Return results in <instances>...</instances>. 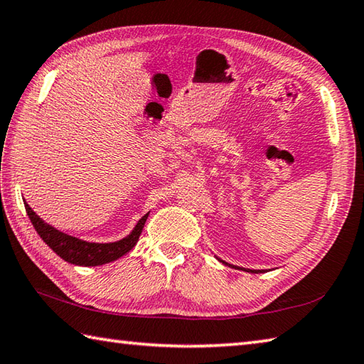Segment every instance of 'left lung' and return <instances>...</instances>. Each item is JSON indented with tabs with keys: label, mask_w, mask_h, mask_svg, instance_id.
<instances>
[{
	"label": "left lung",
	"mask_w": 364,
	"mask_h": 364,
	"mask_svg": "<svg viewBox=\"0 0 364 364\" xmlns=\"http://www.w3.org/2000/svg\"><path fill=\"white\" fill-rule=\"evenodd\" d=\"M223 263H225V262H223ZM225 265H229V263H225ZM233 268H237V267H233ZM245 272H249V273H265V272H263V269H245Z\"/></svg>",
	"instance_id": "8db88e82"
}]
</instances>
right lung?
Wrapping results in <instances>:
<instances>
[{
	"label": "right lung",
	"mask_w": 364,
	"mask_h": 364,
	"mask_svg": "<svg viewBox=\"0 0 364 364\" xmlns=\"http://www.w3.org/2000/svg\"><path fill=\"white\" fill-rule=\"evenodd\" d=\"M25 210L31 219V224L34 225L36 232H38L39 237L46 241V245L52 249L53 252L58 254L63 260L74 263V265L78 267H97L123 257L124 254L129 252L131 249L137 245L140 233L144 230V225L149 215V213H146V215L139 220L137 225L134 227V230L123 240L115 241V243H88V241L70 237V235L63 233L60 230H56L55 227L48 225L36 215L26 202Z\"/></svg>",
	"instance_id": "obj_1"
}]
</instances>
